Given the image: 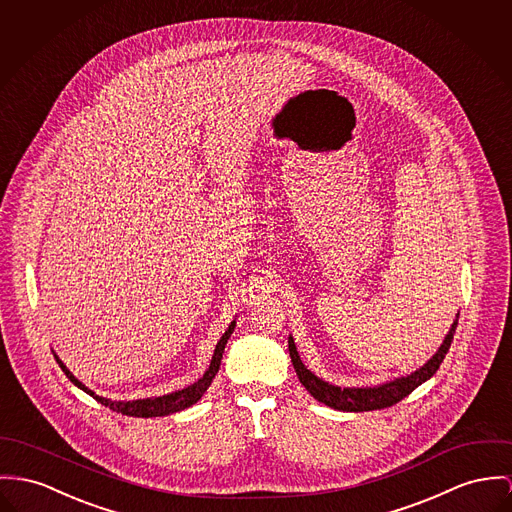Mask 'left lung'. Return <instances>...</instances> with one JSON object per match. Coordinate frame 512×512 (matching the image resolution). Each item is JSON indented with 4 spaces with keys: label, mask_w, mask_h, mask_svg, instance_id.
I'll list each match as a JSON object with an SVG mask.
<instances>
[{
    "label": "left lung",
    "mask_w": 512,
    "mask_h": 512,
    "mask_svg": "<svg viewBox=\"0 0 512 512\" xmlns=\"http://www.w3.org/2000/svg\"><path fill=\"white\" fill-rule=\"evenodd\" d=\"M458 317L450 327V331L446 333L442 345L438 347V351L415 372L407 374V376H399L390 382L378 384V386H362V388H341L335 384H329L321 378H317L312 370H308V366L300 360V354L296 351L294 339L288 337V351L290 358L294 364V370L302 382V386L314 395L317 401L325 403L331 409L337 411H351V413H360V411H374V409H384V407H392L397 401H401L403 397L411 394L415 388H419L421 384H425L427 380H431L434 372L438 370L440 362L444 360V356L448 353L456 327H458Z\"/></svg>",
    "instance_id": "8db88e82"
}]
</instances>
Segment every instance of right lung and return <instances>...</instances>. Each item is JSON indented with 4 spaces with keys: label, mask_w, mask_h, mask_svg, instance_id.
Listing matches in <instances>:
<instances>
[{
    "label": "right lung",
    "mask_w": 512,
    "mask_h": 512,
    "mask_svg": "<svg viewBox=\"0 0 512 512\" xmlns=\"http://www.w3.org/2000/svg\"><path fill=\"white\" fill-rule=\"evenodd\" d=\"M234 327H236V321L230 323V327L226 329V333L220 337L214 354H212V360H210V366L206 368V372L198 378L195 384L183 388V390H177V392H171V394L159 395V397H146V399H134V401H113V399H107L103 395H97L93 390H89L85 384H81L78 378L66 368V364L54 354L58 366L62 368V372L68 376V380L78 386L79 390H83L85 394L91 395L93 399H97L101 405L122 413V415H128V417H165V415H171V413H177V411H183L191 405H195L198 399L204 395V392L210 388L214 376L218 374L220 370V362H222V354L226 349V343L230 339V335L234 333Z\"/></svg>",
    "instance_id": "right-lung-1"
}]
</instances>
